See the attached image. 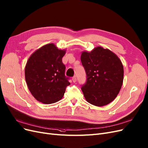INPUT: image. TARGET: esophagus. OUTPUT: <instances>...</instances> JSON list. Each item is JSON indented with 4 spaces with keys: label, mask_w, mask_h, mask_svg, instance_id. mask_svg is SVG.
<instances>
[{
    "label": "esophagus",
    "mask_w": 148,
    "mask_h": 148,
    "mask_svg": "<svg viewBox=\"0 0 148 148\" xmlns=\"http://www.w3.org/2000/svg\"><path fill=\"white\" fill-rule=\"evenodd\" d=\"M72 81H73V83H76V77L75 76H73V77L72 78Z\"/></svg>",
    "instance_id": "34e87169"
}]
</instances>
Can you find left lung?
I'll list each match as a JSON object with an SVG mask.
<instances>
[{
    "instance_id": "1",
    "label": "left lung",
    "mask_w": 148,
    "mask_h": 148,
    "mask_svg": "<svg viewBox=\"0 0 148 148\" xmlns=\"http://www.w3.org/2000/svg\"><path fill=\"white\" fill-rule=\"evenodd\" d=\"M81 60L87 76L81 88L86 101L97 106L113 101L124 79V67L119 58L110 49L97 47L90 52L83 51Z\"/></svg>"
}]
</instances>
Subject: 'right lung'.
Returning <instances> with one entry per match:
<instances>
[{"label":"right lung","mask_w":148,"mask_h":148,"mask_svg":"<svg viewBox=\"0 0 148 148\" xmlns=\"http://www.w3.org/2000/svg\"><path fill=\"white\" fill-rule=\"evenodd\" d=\"M65 51L49 43L29 57L25 67V78L30 93L40 102H57L70 84L65 76V66L62 61Z\"/></svg>","instance_id":"obj_1"}]
</instances>
